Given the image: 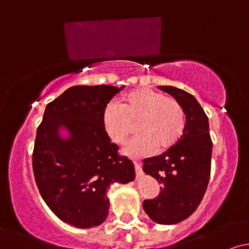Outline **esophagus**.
I'll list each match as a JSON object with an SVG mask.
<instances>
[{
	"mask_svg": "<svg viewBox=\"0 0 249 249\" xmlns=\"http://www.w3.org/2000/svg\"><path fill=\"white\" fill-rule=\"evenodd\" d=\"M133 164H134V170H136V174H137V177L141 176L142 172L141 164H139V162H137V161H133Z\"/></svg>",
	"mask_w": 249,
	"mask_h": 249,
	"instance_id": "34e87169",
	"label": "esophagus"
}]
</instances>
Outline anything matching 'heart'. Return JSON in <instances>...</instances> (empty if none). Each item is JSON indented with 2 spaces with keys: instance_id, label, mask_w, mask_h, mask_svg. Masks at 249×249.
<instances>
[{
  "instance_id": "heart-1",
  "label": "heart",
  "mask_w": 249,
  "mask_h": 249,
  "mask_svg": "<svg viewBox=\"0 0 249 249\" xmlns=\"http://www.w3.org/2000/svg\"><path fill=\"white\" fill-rule=\"evenodd\" d=\"M103 126L108 138L123 145L134 131L139 134L128 142L124 153L142 157L157 147L167 151L181 139L186 128V115L180 103L151 89H138L110 103L103 112Z\"/></svg>"
}]
</instances>
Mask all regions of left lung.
<instances>
[{
  "mask_svg": "<svg viewBox=\"0 0 249 249\" xmlns=\"http://www.w3.org/2000/svg\"><path fill=\"white\" fill-rule=\"evenodd\" d=\"M159 89L180 103L186 128L172 148L142 161L144 172L161 184L158 196L144 200L142 207L157 224L173 225L187 219L204 198L211 176L212 139L206 113L191 93L174 87Z\"/></svg>",
  "mask_w": 249,
  "mask_h": 249,
  "instance_id": "left-lung-1",
  "label": "left lung"
}]
</instances>
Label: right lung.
I'll list each match as a JSON object with an SVG mask.
<instances>
[{
	"mask_svg": "<svg viewBox=\"0 0 249 249\" xmlns=\"http://www.w3.org/2000/svg\"><path fill=\"white\" fill-rule=\"evenodd\" d=\"M124 87L76 85L47 105L37 127L33 152L34 177L45 204L62 221L91 228L108 214L107 190L136 177L133 162L119 156L118 145L103 126L107 103ZM70 130L60 138L59 127Z\"/></svg>",
	"mask_w": 249,
	"mask_h": 249,
	"instance_id": "1",
	"label": "right lung"
}]
</instances>
